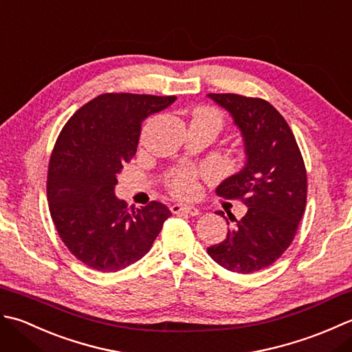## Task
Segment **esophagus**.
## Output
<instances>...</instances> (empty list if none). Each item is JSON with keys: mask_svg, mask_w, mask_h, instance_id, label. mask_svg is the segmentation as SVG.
<instances>
[{"mask_svg": "<svg viewBox=\"0 0 352 352\" xmlns=\"http://www.w3.org/2000/svg\"><path fill=\"white\" fill-rule=\"evenodd\" d=\"M171 212L173 214H188V216H199L200 211L196 206L192 205H181V204H175L171 205Z\"/></svg>", "mask_w": 352, "mask_h": 352, "instance_id": "obj_1", "label": "esophagus"}]
</instances>
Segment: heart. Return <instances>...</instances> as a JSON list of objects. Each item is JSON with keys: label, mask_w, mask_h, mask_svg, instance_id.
Here are the masks:
<instances>
[{"label": "heart", "mask_w": 352, "mask_h": 352, "mask_svg": "<svg viewBox=\"0 0 352 352\" xmlns=\"http://www.w3.org/2000/svg\"><path fill=\"white\" fill-rule=\"evenodd\" d=\"M195 118H206V120H212L216 121L219 126H221V117L217 111L214 109H208V107H202V109L196 111ZM200 175H211V170H202L199 171L196 168L191 167H185L175 171L173 175L168 177L167 186L171 191V195H175L177 197H184V199H190L197 196V192L200 190L199 185V176Z\"/></svg>", "instance_id": "b5f03b06"}]
</instances>
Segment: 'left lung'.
<instances>
[{
  "mask_svg": "<svg viewBox=\"0 0 352 352\" xmlns=\"http://www.w3.org/2000/svg\"><path fill=\"white\" fill-rule=\"evenodd\" d=\"M231 113L245 140L248 162L216 192L248 206L226 239L208 248L214 261L236 274L274 264L292 245L307 204V170L290 126L269 102L239 94H208ZM225 217L223 211H217ZM226 219V217H225ZM228 221V220H226Z\"/></svg>",
  "mask_w": 352,
  "mask_h": 352,
  "instance_id": "left-lung-1",
  "label": "left lung"
}]
</instances>
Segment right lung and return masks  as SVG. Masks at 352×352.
Listing matches in <instances>:
<instances>
[{"mask_svg": "<svg viewBox=\"0 0 352 352\" xmlns=\"http://www.w3.org/2000/svg\"><path fill=\"white\" fill-rule=\"evenodd\" d=\"M175 100L107 92L76 111L57 136L48 164V208L60 240L85 266L98 272L131 266L171 216L156 200L131 211L113 188L136 153L142 120Z\"/></svg>", "mask_w": 352, "mask_h": 352, "instance_id": "right-lung-1", "label": "right lung"}]
</instances>
